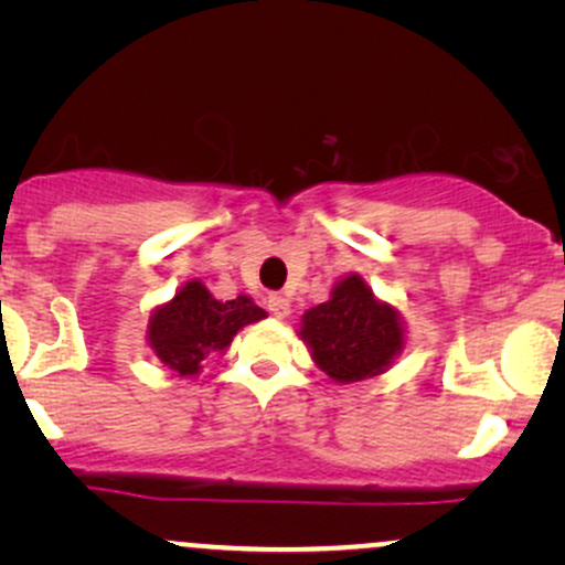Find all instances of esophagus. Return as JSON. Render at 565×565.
<instances>
[{"instance_id":"34e87169","label":"esophagus","mask_w":565,"mask_h":565,"mask_svg":"<svg viewBox=\"0 0 565 565\" xmlns=\"http://www.w3.org/2000/svg\"><path fill=\"white\" fill-rule=\"evenodd\" d=\"M265 302H268V310L276 316V319H287L291 313V305L284 295H268V300Z\"/></svg>"}]
</instances>
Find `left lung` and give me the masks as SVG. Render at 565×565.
Wrapping results in <instances>:
<instances>
[{
	"instance_id": "1",
	"label": "left lung",
	"mask_w": 565,
	"mask_h": 565,
	"mask_svg": "<svg viewBox=\"0 0 565 565\" xmlns=\"http://www.w3.org/2000/svg\"><path fill=\"white\" fill-rule=\"evenodd\" d=\"M300 337L316 366L334 382L377 377L404 348L398 310L380 302L359 274L342 278L332 300L302 316Z\"/></svg>"
}]
</instances>
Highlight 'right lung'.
<instances>
[{"label": "right lung", "mask_w": 565, "mask_h": 565, "mask_svg": "<svg viewBox=\"0 0 565 565\" xmlns=\"http://www.w3.org/2000/svg\"><path fill=\"white\" fill-rule=\"evenodd\" d=\"M265 319L249 297L215 300L201 281H188L170 302L153 310L148 323V345L164 366L180 377H193L201 372L206 355L220 353L246 323Z\"/></svg>", "instance_id": "right-lung-1"}]
</instances>
